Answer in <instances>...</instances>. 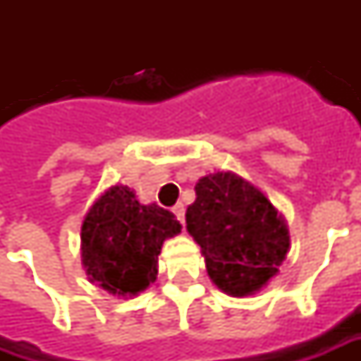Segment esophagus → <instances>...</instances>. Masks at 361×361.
I'll return each mask as SVG.
<instances>
[{
    "label": "esophagus",
    "mask_w": 361,
    "mask_h": 361,
    "mask_svg": "<svg viewBox=\"0 0 361 361\" xmlns=\"http://www.w3.org/2000/svg\"><path fill=\"white\" fill-rule=\"evenodd\" d=\"M172 212L176 214V219L180 220L181 224H183V219H185V209H183V204H181V203L176 204V207L172 209Z\"/></svg>",
    "instance_id": "34e87169"
}]
</instances>
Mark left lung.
<instances>
[{
	"label": "left lung",
	"mask_w": 361,
	"mask_h": 361,
	"mask_svg": "<svg viewBox=\"0 0 361 361\" xmlns=\"http://www.w3.org/2000/svg\"><path fill=\"white\" fill-rule=\"evenodd\" d=\"M185 212L207 272L224 294L245 298L279 272L290 247L286 219L269 197L234 172L207 173Z\"/></svg>",
	"instance_id": "8db88e82"
}]
</instances>
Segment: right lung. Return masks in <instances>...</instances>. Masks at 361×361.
Segmentation results:
<instances>
[{"label":"right lung","mask_w":361,"mask_h":361,"mask_svg":"<svg viewBox=\"0 0 361 361\" xmlns=\"http://www.w3.org/2000/svg\"><path fill=\"white\" fill-rule=\"evenodd\" d=\"M181 232L172 212L142 204L135 191L116 183L90 204L81 226V261L92 284L135 298L157 280L158 255Z\"/></svg>","instance_id":"obj_1"}]
</instances>
